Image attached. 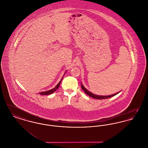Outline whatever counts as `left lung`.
<instances>
[{
    "instance_id": "left-lung-1",
    "label": "left lung",
    "mask_w": 148,
    "mask_h": 148,
    "mask_svg": "<svg viewBox=\"0 0 148 148\" xmlns=\"http://www.w3.org/2000/svg\"><path fill=\"white\" fill-rule=\"evenodd\" d=\"M81 86H82V89L84 90V92L87 95H88L89 97H92V98L97 99H104L109 98H111V97H112L115 96V95L118 94L119 92H116V93H115V94H114L113 95H106V96H104V95H97L94 94L92 93L91 92L88 91V90L85 88L84 86H83V85L82 84H81Z\"/></svg>"
}]
</instances>
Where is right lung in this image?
Wrapping results in <instances>:
<instances>
[{"instance_id":"right-lung-1","label":"right lung","mask_w":148,"mask_h":148,"mask_svg":"<svg viewBox=\"0 0 148 148\" xmlns=\"http://www.w3.org/2000/svg\"><path fill=\"white\" fill-rule=\"evenodd\" d=\"M63 77H62V79H63ZM62 79L60 80V81L59 82V83L58 84L56 85V86L54 88H53V89H51V90H48V91L40 92L39 94H40V95H49V94H51L53 93V92H55L56 89L59 87L60 85L61 84V82H62Z\"/></svg>"}]
</instances>
